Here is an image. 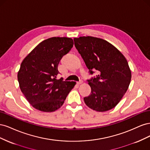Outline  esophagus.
<instances>
[{
    "instance_id": "obj_1",
    "label": "esophagus",
    "mask_w": 150,
    "mask_h": 150,
    "mask_svg": "<svg viewBox=\"0 0 150 150\" xmlns=\"http://www.w3.org/2000/svg\"><path fill=\"white\" fill-rule=\"evenodd\" d=\"M83 83V81L82 80H80L79 81H78V82H77V84H82Z\"/></svg>"
}]
</instances>
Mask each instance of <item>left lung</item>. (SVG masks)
<instances>
[{"label":"left lung","mask_w":150,"mask_h":150,"mask_svg":"<svg viewBox=\"0 0 150 150\" xmlns=\"http://www.w3.org/2000/svg\"><path fill=\"white\" fill-rule=\"evenodd\" d=\"M75 47L89 71L99 74L88 80L91 93L84 98L89 108L104 112L115 108L128 89L131 72L122 54L103 39L83 36L74 38Z\"/></svg>","instance_id":"left-lung-1"}]
</instances>
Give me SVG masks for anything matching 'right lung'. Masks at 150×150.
Wrapping results in <instances>:
<instances>
[{
  "label": "right lung",
  "instance_id": "obj_1",
  "mask_svg": "<svg viewBox=\"0 0 150 150\" xmlns=\"http://www.w3.org/2000/svg\"><path fill=\"white\" fill-rule=\"evenodd\" d=\"M73 44L71 38H49L39 43L22 61L17 74L19 87L36 110L55 111L62 106L74 87V81L56 79L59 63Z\"/></svg>",
  "mask_w": 150,
  "mask_h": 150
}]
</instances>
